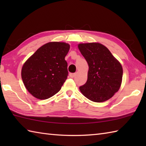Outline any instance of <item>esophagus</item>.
Returning <instances> with one entry per match:
<instances>
[{
	"mask_svg": "<svg viewBox=\"0 0 146 146\" xmlns=\"http://www.w3.org/2000/svg\"><path fill=\"white\" fill-rule=\"evenodd\" d=\"M75 76V73H70V76L71 77V78H74Z\"/></svg>",
	"mask_w": 146,
	"mask_h": 146,
	"instance_id": "34e87169",
	"label": "esophagus"
}]
</instances>
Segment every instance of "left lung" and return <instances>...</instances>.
<instances>
[{
    "label": "left lung",
    "mask_w": 146,
    "mask_h": 146,
    "mask_svg": "<svg viewBox=\"0 0 146 146\" xmlns=\"http://www.w3.org/2000/svg\"><path fill=\"white\" fill-rule=\"evenodd\" d=\"M78 48L89 67L87 81L80 90L93 102L108 100L120 87L123 75L120 63L100 43L79 44Z\"/></svg>",
    "instance_id": "obj_1"
}]
</instances>
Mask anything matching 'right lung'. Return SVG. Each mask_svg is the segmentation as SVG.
I'll use <instances>...</instances> for the list:
<instances>
[{"label": "right lung", "instance_id": "right-lung-1", "mask_svg": "<svg viewBox=\"0 0 146 146\" xmlns=\"http://www.w3.org/2000/svg\"><path fill=\"white\" fill-rule=\"evenodd\" d=\"M70 48L64 42L46 43L24 64L22 79L26 89L34 97L45 100L60 90L68 75L64 58Z\"/></svg>", "mask_w": 146, "mask_h": 146}]
</instances>
